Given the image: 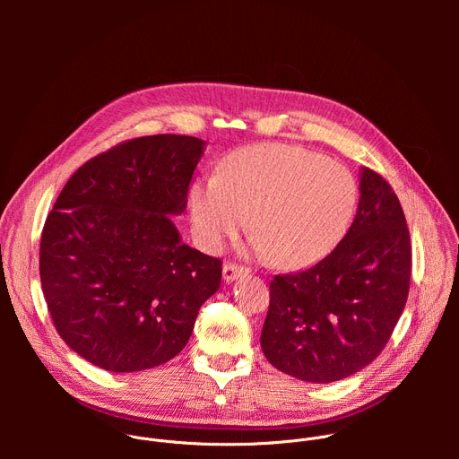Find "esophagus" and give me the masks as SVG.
Returning <instances> with one entry per match:
<instances>
[{"instance_id": "1", "label": "esophagus", "mask_w": 459, "mask_h": 459, "mask_svg": "<svg viewBox=\"0 0 459 459\" xmlns=\"http://www.w3.org/2000/svg\"><path fill=\"white\" fill-rule=\"evenodd\" d=\"M247 273H248V269H245V267H241V265H236V264H225V265H223V280H225L227 283L238 280L239 276H245Z\"/></svg>"}]
</instances>
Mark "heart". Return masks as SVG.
<instances>
[{"instance_id":"heart-1","label":"heart","mask_w":459,"mask_h":459,"mask_svg":"<svg viewBox=\"0 0 459 459\" xmlns=\"http://www.w3.org/2000/svg\"><path fill=\"white\" fill-rule=\"evenodd\" d=\"M358 202L354 176L321 154L290 145L234 154L218 178L195 183L188 216L195 241L221 248L247 223L254 248L271 264L294 269L329 252L347 230Z\"/></svg>"}]
</instances>
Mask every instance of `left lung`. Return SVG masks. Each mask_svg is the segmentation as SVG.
I'll list each match as a JSON object with an SVG mask.
<instances>
[{"mask_svg": "<svg viewBox=\"0 0 459 459\" xmlns=\"http://www.w3.org/2000/svg\"><path fill=\"white\" fill-rule=\"evenodd\" d=\"M359 194L354 221L331 254L271 281L261 349L301 381H340L372 363L407 303L412 257L398 195L367 167Z\"/></svg>", "mask_w": 459, "mask_h": 459, "instance_id": "left-lung-1", "label": "left lung"}]
</instances>
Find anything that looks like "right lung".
I'll list each match as a JSON object with an SVG mask.
<instances>
[{"mask_svg": "<svg viewBox=\"0 0 459 459\" xmlns=\"http://www.w3.org/2000/svg\"><path fill=\"white\" fill-rule=\"evenodd\" d=\"M205 147L178 134L125 142L82 165L45 221L39 278L54 326L103 370L178 356L220 289L221 261L185 245L172 221Z\"/></svg>", "mask_w": 459, "mask_h": 459, "instance_id": "1", "label": "right lung"}]
</instances>
